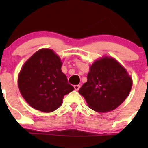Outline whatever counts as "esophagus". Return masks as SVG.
Masks as SVG:
<instances>
[{"label":"esophagus","instance_id":"esophagus-1","mask_svg":"<svg viewBox=\"0 0 148 148\" xmlns=\"http://www.w3.org/2000/svg\"><path fill=\"white\" fill-rule=\"evenodd\" d=\"M74 89H75V90L78 91L79 90V88H80V86H79V85H75V86H74Z\"/></svg>","mask_w":148,"mask_h":148}]
</instances>
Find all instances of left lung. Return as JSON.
<instances>
[{
    "instance_id": "8db88e82",
    "label": "left lung",
    "mask_w": 148,
    "mask_h": 148,
    "mask_svg": "<svg viewBox=\"0 0 148 148\" xmlns=\"http://www.w3.org/2000/svg\"><path fill=\"white\" fill-rule=\"evenodd\" d=\"M87 79L79 92L90 108L99 113L115 109L126 99L132 87V79L126 69L112 57L95 61Z\"/></svg>"
}]
</instances>
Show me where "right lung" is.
Wrapping results in <instances>:
<instances>
[{
  "label": "right lung",
  "mask_w": 148,
  "mask_h": 148,
  "mask_svg": "<svg viewBox=\"0 0 148 148\" xmlns=\"http://www.w3.org/2000/svg\"><path fill=\"white\" fill-rule=\"evenodd\" d=\"M60 58L52 49L37 51L23 64L18 76L22 97L30 106L50 113L58 108L65 95L74 90L61 70Z\"/></svg>",
  "instance_id": "obj_1"
}]
</instances>
